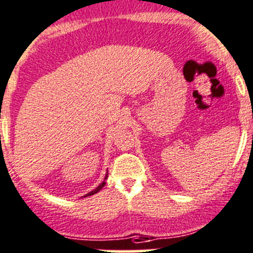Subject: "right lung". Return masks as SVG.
<instances>
[{
    "instance_id": "right-lung-1",
    "label": "right lung",
    "mask_w": 253,
    "mask_h": 253,
    "mask_svg": "<svg viewBox=\"0 0 253 253\" xmlns=\"http://www.w3.org/2000/svg\"><path fill=\"white\" fill-rule=\"evenodd\" d=\"M107 177V176H106ZM104 185H106V181H103V183H101V185H98V186H97V188H95L94 189V190H93V192H90V193H88V194L87 195H85V197H89V195H93V194H95V193H98L99 192V190H101V189L102 188H103V186Z\"/></svg>"
}]
</instances>
